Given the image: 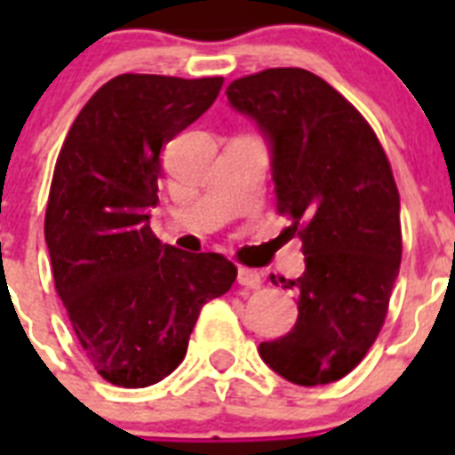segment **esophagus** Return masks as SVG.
Returning <instances> with one entry per match:
<instances>
[{"label": "esophagus", "mask_w": 455, "mask_h": 455, "mask_svg": "<svg viewBox=\"0 0 455 455\" xmlns=\"http://www.w3.org/2000/svg\"><path fill=\"white\" fill-rule=\"evenodd\" d=\"M236 283H239L241 287H246V289H259V287H262V275H259L255 268L241 267L239 271H236Z\"/></svg>", "instance_id": "34e87169"}]
</instances>
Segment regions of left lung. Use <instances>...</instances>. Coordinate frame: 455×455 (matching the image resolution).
<instances>
[{"label":"left lung","mask_w":455,"mask_h":455,"mask_svg":"<svg viewBox=\"0 0 455 455\" xmlns=\"http://www.w3.org/2000/svg\"><path fill=\"white\" fill-rule=\"evenodd\" d=\"M271 152L277 212L303 241L299 319L259 357L303 387L360 364L387 315L401 264V203L383 146L347 98L303 68L235 79L225 91ZM277 284V283H273Z\"/></svg>","instance_id":"8db88e82"}]
</instances>
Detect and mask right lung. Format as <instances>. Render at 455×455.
Listing matches in <instances>:
<instances>
[{
	"label": "right lung",
	"instance_id": "1",
	"mask_svg": "<svg viewBox=\"0 0 455 455\" xmlns=\"http://www.w3.org/2000/svg\"><path fill=\"white\" fill-rule=\"evenodd\" d=\"M223 77L118 75L79 111L66 136L45 214L59 299L84 353L118 387H148L187 355L207 300L232 287L219 252L156 239L162 150L214 104Z\"/></svg>",
	"mask_w": 455,
	"mask_h": 455
}]
</instances>
